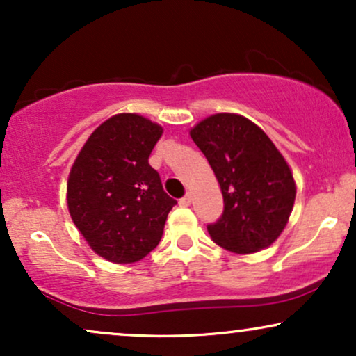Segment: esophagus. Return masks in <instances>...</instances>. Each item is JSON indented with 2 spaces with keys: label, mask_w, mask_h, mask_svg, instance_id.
I'll list each match as a JSON object with an SVG mask.
<instances>
[{
  "label": "esophagus",
  "mask_w": 356,
  "mask_h": 356,
  "mask_svg": "<svg viewBox=\"0 0 356 356\" xmlns=\"http://www.w3.org/2000/svg\"><path fill=\"white\" fill-rule=\"evenodd\" d=\"M191 201H192V194H191V192H187L184 197L179 199V204H181V206H189Z\"/></svg>",
  "instance_id": "1"
}]
</instances>
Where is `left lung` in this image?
<instances>
[{"mask_svg":"<svg viewBox=\"0 0 356 356\" xmlns=\"http://www.w3.org/2000/svg\"><path fill=\"white\" fill-rule=\"evenodd\" d=\"M220 186L224 211L207 224L212 241L249 254L271 246L295 204L291 170L256 124L236 113H216L191 130Z\"/></svg>","mask_w":356,"mask_h":356,"instance_id":"8db88e82","label":"left lung"}]
</instances>
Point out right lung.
Instances as JSON below:
<instances>
[{
	"mask_svg": "<svg viewBox=\"0 0 356 356\" xmlns=\"http://www.w3.org/2000/svg\"><path fill=\"white\" fill-rule=\"evenodd\" d=\"M162 127L118 113L80 150L67 184L68 211L85 241L112 263H136L157 246L177 201L162 189L149 155Z\"/></svg>",
	"mask_w": 356,
	"mask_h": 356,
	"instance_id": "obj_1",
	"label": "right lung"
}]
</instances>
